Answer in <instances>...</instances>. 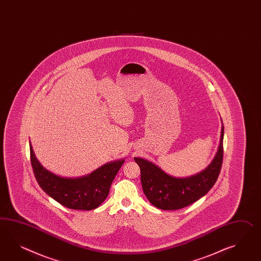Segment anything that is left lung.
Returning a JSON list of instances; mask_svg holds the SVG:
<instances>
[{"label": "left lung", "instance_id": "left-lung-1", "mask_svg": "<svg viewBox=\"0 0 261 261\" xmlns=\"http://www.w3.org/2000/svg\"><path fill=\"white\" fill-rule=\"evenodd\" d=\"M223 125L216 154L203 171L189 177H173L146 159L135 158L140 168L143 192L155 207L176 210L188 206L203 197L216 183L223 158Z\"/></svg>", "mask_w": 261, "mask_h": 261}]
</instances>
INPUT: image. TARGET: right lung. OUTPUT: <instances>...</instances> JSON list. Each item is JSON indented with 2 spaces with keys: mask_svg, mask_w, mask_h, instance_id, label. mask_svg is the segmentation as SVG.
Wrapping results in <instances>:
<instances>
[{
  "mask_svg": "<svg viewBox=\"0 0 261 261\" xmlns=\"http://www.w3.org/2000/svg\"><path fill=\"white\" fill-rule=\"evenodd\" d=\"M30 159L39 187L64 206L76 210L97 208L108 197L110 186L124 159L109 162L86 176L65 178L47 171L38 162L30 142Z\"/></svg>",
  "mask_w": 261,
  "mask_h": 261,
  "instance_id": "right-lung-1",
  "label": "right lung"
}]
</instances>
